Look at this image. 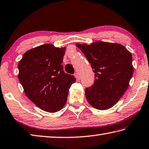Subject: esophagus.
Segmentation results:
<instances>
[{
  "label": "esophagus",
  "mask_w": 149,
  "mask_h": 149,
  "mask_svg": "<svg viewBox=\"0 0 149 149\" xmlns=\"http://www.w3.org/2000/svg\"><path fill=\"white\" fill-rule=\"evenodd\" d=\"M74 75H75V77L77 78V80H79V79H80V76H79V73L76 72V73H75V74H74Z\"/></svg>",
  "instance_id": "obj_1"
}]
</instances>
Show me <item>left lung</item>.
Returning a JSON list of instances; mask_svg holds the SVG:
<instances>
[{"instance_id":"left-lung-1","label":"left lung","mask_w":149,"mask_h":149,"mask_svg":"<svg viewBox=\"0 0 149 149\" xmlns=\"http://www.w3.org/2000/svg\"><path fill=\"white\" fill-rule=\"evenodd\" d=\"M76 45L95 74L93 85L85 88L86 100L96 109H109L128 87L134 73L131 53L120 44L105 42Z\"/></svg>"}]
</instances>
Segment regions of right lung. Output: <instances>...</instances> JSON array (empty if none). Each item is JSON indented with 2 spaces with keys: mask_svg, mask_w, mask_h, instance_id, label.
Returning a JSON list of instances; mask_svg holds the SVG:
<instances>
[{
  "mask_svg": "<svg viewBox=\"0 0 149 149\" xmlns=\"http://www.w3.org/2000/svg\"><path fill=\"white\" fill-rule=\"evenodd\" d=\"M66 47L44 44L26 51L18 63V78L26 96L40 109L49 113L66 104L68 91L76 81L63 70Z\"/></svg>",
  "mask_w": 149,
  "mask_h": 149,
  "instance_id": "right-lung-1",
  "label": "right lung"
}]
</instances>
